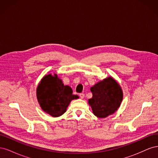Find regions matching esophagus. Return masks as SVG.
I'll return each mask as SVG.
<instances>
[{
  "mask_svg": "<svg viewBox=\"0 0 158 158\" xmlns=\"http://www.w3.org/2000/svg\"><path fill=\"white\" fill-rule=\"evenodd\" d=\"M80 98L81 99H83L84 98V94L82 93V94H80Z\"/></svg>",
  "mask_w": 158,
  "mask_h": 158,
  "instance_id": "1",
  "label": "esophagus"
}]
</instances>
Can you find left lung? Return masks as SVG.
<instances>
[{
  "mask_svg": "<svg viewBox=\"0 0 158 158\" xmlns=\"http://www.w3.org/2000/svg\"><path fill=\"white\" fill-rule=\"evenodd\" d=\"M90 90L93 96L88 99V103L96 117L106 118L120 107L123 91L120 85L111 76L95 84Z\"/></svg>",
  "mask_w": 158,
  "mask_h": 158,
  "instance_id": "obj_1",
  "label": "left lung"
}]
</instances>
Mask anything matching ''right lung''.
I'll use <instances>...</instances> for the list:
<instances>
[{"label": "right lung", "instance_id": "obj_1", "mask_svg": "<svg viewBox=\"0 0 158 158\" xmlns=\"http://www.w3.org/2000/svg\"><path fill=\"white\" fill-rule=\"evenodd\" d=\"M37 98L42 110L53 117L61 116L66 111L73 99H78L73 89L64 85L58 76L45 75L37 88Z\"/></svg>", "mask_w": 158, "mask_h": 158}]
</instances>
